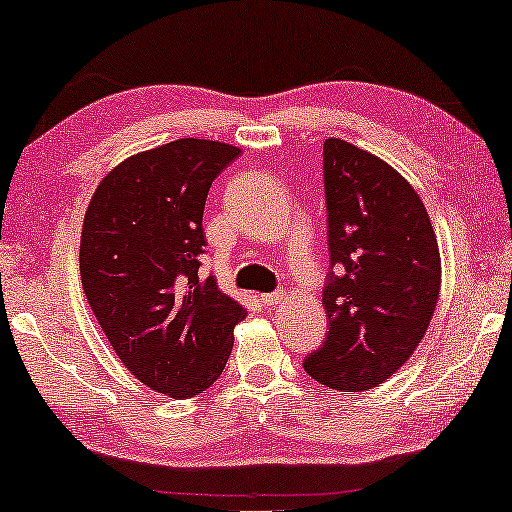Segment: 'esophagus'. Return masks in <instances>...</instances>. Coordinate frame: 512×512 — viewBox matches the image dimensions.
Masks as SVG:
<instances>
[{
	"instance_id": "34e87169",
	"label": "esophagus",
	"mask_w": 512,
	"mask_h": 512,
	"mask_svg": "<svg viewBox=\"0 0 512 512\" xmlns=\"http://www.w3.org/2000/svg\"><path fill=\"white\" fill-rule=\"evenodd\" d=\"M285 296H287L285 291H275V294H264L259 300H262L266 307H275V305H280L282 300H285Z\"/></svg>"
}]
</instances>
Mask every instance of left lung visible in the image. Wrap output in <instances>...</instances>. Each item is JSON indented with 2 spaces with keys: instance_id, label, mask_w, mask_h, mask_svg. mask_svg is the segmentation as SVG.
Instances as JSON below:
<instances>
[{
  "instance_id": "obj_1",
  "label": "left lung",
  "mask_w": 512,
  "mask_h": 512,
  "mask_svg": "<svg viewBox=\"0 0 512 512\" xmlns=\"http://www.w3.org/2000/svg\"><path fill=\"white\" fill-rule=\"evenodd\" d=\"M330 264L328 335L303 362L337 392H364L399 371L424 339L442 285L431 218L410 182L342 139L323 143Z\"/></svg>"
}]
</instances>
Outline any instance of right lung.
I'll list each match as a JSON object with an SVG mask.
<instances>
[{"instance_id": "obj_1", "label": "right lung", "mask_w": 512, "mask_h": 512, "mask_svg": "<svg viewBox=\"0 0 512 512\" xmlns=\"http://www.w3.org/2000/svg\"><path fill=\"white\" fill-rule=\"evenodd\" d=\"M221 141L177 139L104 175L79 243L81 287L120 362L170 399L212 387L246 307L202 278V212L214 177L239 157Z\"/></svg>"}]
</instances>
